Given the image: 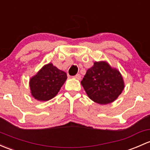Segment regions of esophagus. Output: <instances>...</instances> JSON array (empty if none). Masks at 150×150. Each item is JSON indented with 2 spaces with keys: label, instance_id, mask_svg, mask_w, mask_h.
<instances>
[{
  "label": "esophagus",
  "instance_id": "obj_1",
  "mask_svg": "<svg viewBox=\"0 0 150 150\" xmlns=\"http://www.w3.org/2000/svg\"><path fill=\"white\" fill-rule=\"evenodd\" d=\"M74 78L77 80H80L81 79V75H80V74H77L76 75H75V76H74Z\"/></svg>",
  "mask_w": 150,
  "mask_h": 150
}]
</instances>
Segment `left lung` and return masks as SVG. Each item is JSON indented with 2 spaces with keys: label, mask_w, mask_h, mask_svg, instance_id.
I'll use <instances>...</instances> for the list:
<instances>
[{
  "label": "left lung",
  "mask_w": 150,
  "mask_h": 150,
  "mask_svg": "<svg viewBox=\"0 0 150 150\" xmlns=\"http://www.w3.org/2000/svg\"><path fill=\"white\" fill-rule=\"evenodd\" d=\"M81 84L88 97L101 105L114 101L124 88L120 72L105 61L94 62L86 72Z\"/></svg>",
  "instance_id": "obj_1"
}]
</instances>
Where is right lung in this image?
<instances>
[{
  "label": "right lung",
  "mask_w": 150,
  "mask_h": 150,
  "mask_svg": "<svg viewBox=\"0 0 150 150\" xmlns=\"http://www.w3.org/2000/svg\"><path fill=\"white\" fill-rule=\"evenodd\" d=\"M67 74L52 63L45 64L29 80L31 96L40 101H47L57 96L67 80Z\"/></svg>",
  "instance_id": "1"
}]
</instances>
